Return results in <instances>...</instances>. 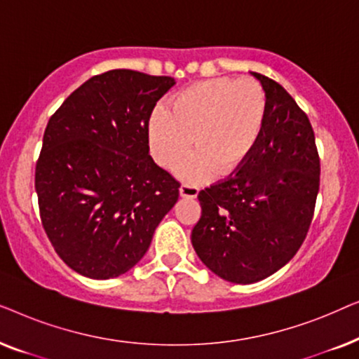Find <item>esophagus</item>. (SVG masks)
I'll use <instances>...</instances> for the list:
<instances>
[{
    "mask_svg": "<svg viewBox=\"0 0 359 359\" xmlns=\"http://www.w3.org/2000/svg\"><path fill=\"white\" fill-rule=\"evenodd\" d=\"M180 194L183 196V198H196V196L199 194V188L196 184L184 183V184H181Z\"/></svg>",
    "mask_w": 359,
    "mask_h": 359,
    "instance_id": "obj_1",
    "label": "esophagus"
}]
</instances>
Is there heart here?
<instances>
[{"instance_id":"heart-1","label":"heart","mask_w":359,"mask_h":359,"mask_svg":"<svg viewBox=\"0 0 359 359\" xmlns=\"http://www.w3.org/2000/svg\"><path fill=\"white\" fill-rule=\"evenodd\" d=\"M268 96L255 80L212 78L180 91L170 109L158 107L149 122L154 158L175 168L191 145L199 151L181 166L183 178L201 181L217 170L232 175L253 154L266 122Z\"/></svg>"}]
</instances>
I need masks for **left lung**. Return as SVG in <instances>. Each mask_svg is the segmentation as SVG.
Here are the masks:
<instances>
[{"label":"left lung","instance_id":"left-lung-1","mask_svg":"<svg viewBox=\"0 0 359 359\" xmlns=\"http://www.w3.org/2000/svg\"><path fill=\"white\" fill-rule=\"evenodd\" d=\"M268 96L266 122L253 154L227 180L199 191L191 242L225 281L271 276L299 252L320 188V156L306 112L271 78L253 73Z\"/></svg>","mask_w":359,"mask_h":359}]
</instances>
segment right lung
Masks as SVG:
<instances>
[{
    "instance_id": "right-lung-1",
    "label": "right lung",
    "mask_w": 359,
    "mask_h": 359,
    "mask_svg": "<svg viewBox=\"0 0 359 359\" xmlns=\"http://www.w3.org/2000/svg\"><path fill=\"white\" fill-rule=\"evenodd\" d=\"M171 76L109 70L53 112L36 163L42 227L73 271L109 279L140 262L180 196L149 155V121Z\"/></svg>"
}]
</instances>
